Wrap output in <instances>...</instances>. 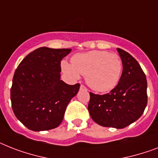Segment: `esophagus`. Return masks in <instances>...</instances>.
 <instances>
[{
	"mask_svg": "<svg viewBox=\"0 0 158 158\" xmlns=\"http://www.w3.org/2000/svg\"><path fill=\"white\" fill-rule=\"evenodd\" d=\"M80 88H81V89H84V90H87V88L84 85H81Z\"/></svg>",
	"mask_w": 158,
	"mask_h": 158,
	"instance_id": "34e87169",
	"label": "esophagus"
}]
</instances>
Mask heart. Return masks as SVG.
<instances>
[{
  "mask_svg": "<svg viewBox=\"0 0 158 158\" xmlns=\"http://www.w3.org/2000/svg\"><path fill=\"white\" fill-rule=\"evenodd\" d=\"M72 64L62 63V69L73 78L85 76V81L92 89L106 92L113 89L119 81L122 62L119 55L105 50H91L72 58Z\"/></svg>",
  "mask_w": 158,
  "mask_h": 158,
  "instance_id": "1",
  "label": "heart"
}]
</instances>
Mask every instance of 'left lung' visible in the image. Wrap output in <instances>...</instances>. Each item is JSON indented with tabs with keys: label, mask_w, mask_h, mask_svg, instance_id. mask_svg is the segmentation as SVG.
<instances>
[{
	"label": "left lung",
	"mask_w": 158,
	"mask_h": 158,
	"mask_svg": "<svg viewBox=\"0 0 158 158\" xmlns=\"http://www.w3.org/2000/svg\"><path fill=\"white\" fill-rule=\"evenodd\" d=\"M117 50L123 66L119 82L107 94L89 92L88 110L97 124L122 129L143 114L148 103L147 80L137 60L127 51Z\"/></svg>",
	"instance_id": "left-lung-1"
}]
</instances>
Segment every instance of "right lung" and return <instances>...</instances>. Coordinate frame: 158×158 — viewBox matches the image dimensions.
<instances>
[{
  "label": "right lung",
  "mask_w": 158,
  "mask_h": 158,
  "mask_svg": "<svg viewBox=\"0 0 158 158\" xmlns=\"http://www.w3.org/2000/svg\"><path fill=\"white\" fill-rule=\"evenodd\" d=\"M70 49L41 47L23 59L14 74L10 89L15 117L29 130L48 131L59 127L69 103L80 84L60 80L61 60Z\"/></svg>",
  "instance_id": "obj_1"
}]
</instances>
